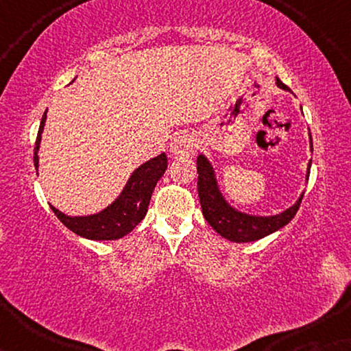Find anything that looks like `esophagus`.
<instances>
[{
    "label": "esophagus",
    "instance_id": "obj_1",
    "mask_svg": "<svg viewBox=\"0 0 351 351\" xmlns=\"http://www.w3.org/2000/svg\"><path fill=\"white\" fill-rule=\"evenodd\" d=\"M195 147V138L191 134H179L172 138L171 152L174 156H190Z\"/></svg>",
    "mask_w": 351,
    "mask_h": 351
}]
</instances>
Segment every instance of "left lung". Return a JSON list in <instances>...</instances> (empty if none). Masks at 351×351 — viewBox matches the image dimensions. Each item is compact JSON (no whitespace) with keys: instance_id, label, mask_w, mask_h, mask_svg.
<instances>
[{"instance_id":"1","label":"left lung","mask_w":351,"mask_h":351,"mask_svg":"<svg viewBox=\"0 0 351 351\" xmlns=\"http://www.w3.org/2000/svg\"><path fill=\"white\" fill-rule=\"evenodd\" d=\"M276 84L280 86L281 89L291 90L280 78H276ZM310 145L311 152H313L311 134ZM310 166L311 161L308 165V172H306V176L310 174ZM196 169H198V185L196 186H198V196L204 219L208 220V223L220 234V237L230 239V241L233 243L257 241V239L282 228L286 223H289L292 217L297 214V210L300 208L302 198H304V195H302L299 201H297L292 208L286 209L285 213L278 215H270V217H254V215L238 213V210H234L232 206H228V203L223 199V196L220 195L219 191L213 166H210V162L206 160L203 155H199L198 160H196Z\"/></svg>"}]
</instances>
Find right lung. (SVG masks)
I'll list each match as a JSON object with an SVG mask.
<instances>
[{"mask_svg":"<svg viewBox=\"0 0 351 351\" xmlns=\"http://www.w3.org/2000/svg\"><path fill=\"white\" fill-rule=\"evenodd\" d=\"M46 113L43 114L40 131H38L35 142V156L33 162L38 171V148H40L41 132L45 128ZM167 169V158L165 153L158 155L153 160L143 162L138 166L131 179L128 180L123 193L118 196V199L113 204H110L102 213L88 215V217H69L62 214L54 206H51L52 213L57 215V219L70 228L71 232L80 234V237L95 239V241H107V239H119L124 234L131 233L134 228L141 223V220L145 217L150 198L158 180L165 174Z\"/></svg>","mask_w":351,"mask_h":351,"instance_id":"add662e5","label":"right lung"}]
</instances>
